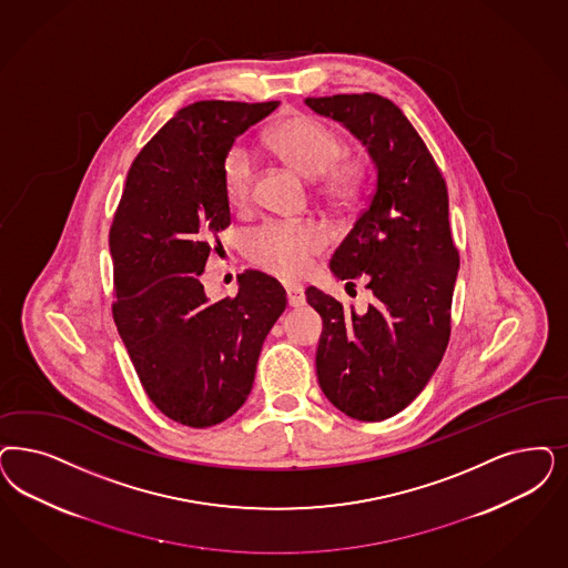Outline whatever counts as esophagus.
<instances>
[{"label": "esophagus", "instance_id": "esophagus-1", "mask_svg": "<svg viewBox=\"0 0 568 568\" xmlns=\"http://www.w3.org/2000/svg\"><path fill=\"white\" fill-rule=\"evenodd\" d=\"M285 292H287V302L290 306H304L306 304V295H304V287L302 285H295V283H287L285 285Z\"/></svg>", "mask_w": 568, "mask_h": 568}]
</instances>
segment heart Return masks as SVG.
Returning <instances> with one entry per match:
<instances>
[{"label": "heart", "mask_w": 568, "mask_h": 568, "mask_svg": "<svg viewBox=\"0 0 568 568\" xmlns=\"http://www.w3.org/2000/svg\"><path fill=\"white\" fill-rule=\"evenodd\" d=\"M266 146L300 174L318 178V193L332 201H351L365 184V161L342 159L344 138L321 119L295 115L281 121L268 132ZM220 182L233 210H245L252 203L255 163L243 144H235L224 155ZM329 231L316 222L271 220L245 235L243 250L260 268L295 278L311 271L314 257L329 245Z\"/></svg>", "instance_id": "1"}]
</instances>
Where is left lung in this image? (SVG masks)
I'll use <instances>...</instances> for the list:
<instances>
[{
    "label": "left lung",
    "mask_w": 568,
    "mask_h": 568,
    "mask_svg": "<svg viewBox=\"0 0 568 568\" xmlns=\"http://www.w3.org/2000/svg\"><path fill=\"white\" fill-rule=\"evenodd\" d=\"M306 104L348 128L377 172L367 210L329 262L346 287L356 278L367 283L369 308L356 313L316 287L306 290V300L323 318L316 348L321 390L348 417L382 422L426 388L449 344L459 254L450 236L447 184L392 100L365 92Z\"/></svg>",
    "instance_id": "obj_1"
}]
</instances>
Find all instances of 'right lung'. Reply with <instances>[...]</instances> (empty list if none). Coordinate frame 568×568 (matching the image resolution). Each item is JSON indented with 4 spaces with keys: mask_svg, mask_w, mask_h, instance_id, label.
Listing matches in <instances>:
<instances>
[{
    "mask_svg": "<svg viewBox=\"0 0 568 568\" xmlns=\"http://www.w3.org/2000/svg\"><path fill=\"white\" fill-rule=\"evenodd\" d=\"M276 106L201 100L180 109L138 153L113 217V318L142 388L182 426L210 428L239 412L287 306L283 285L260 271L239 274L235 297L217 302L201 283L212 241L231 224L224 155Z\"/></svg>",
    "mask_w": 568,
    "mask_h": 568,
    "instance_id": "obj_1",
    "label": "right lung"
}]
</instances>
